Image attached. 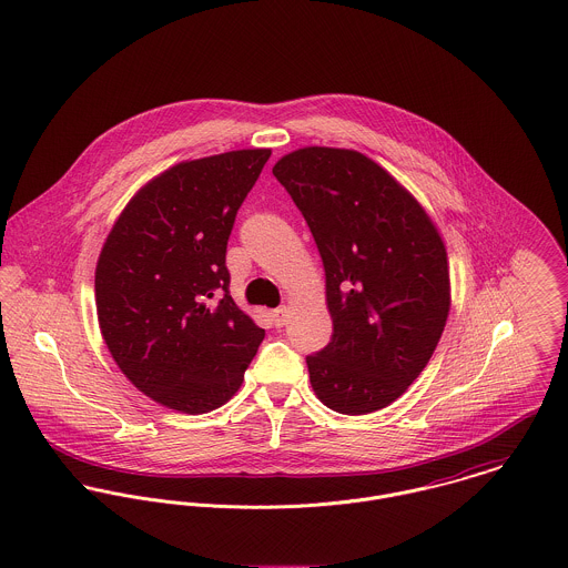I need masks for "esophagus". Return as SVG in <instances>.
<instances>
[{
  "mask_svg": "<svg viewBox=\"0 0 568 568\" xmlns=\"http://www.w3.org/2000/svg\"><path fill=\"white\" fill-rule=\"evenodd\" d=\"M271 317H273V324L277 325V327H282V325H286L288 317H291V308H288V306H280V308H275V311L271 313Z\"/></svg>",
  "mask_w": 568,
  "mask_h": 568,
  "instance_id": "esophagus-1",
  "label": "esophagus"
}]
</instances>
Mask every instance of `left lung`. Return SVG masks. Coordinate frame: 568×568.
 Returning <instances> with one entry per match:
<instances>
[{
  "instance_id": "left-lung-1",
  "label": "left lung",
  "mask_w": 568,
  "mask_h": 568,
  "mask_svg": "<svg viewBox=\"0 0 568 568\" xmlns=\"http://www.w3.org/2000/svg\"><path fill=\"white\" fill-rule=\"evenodd\" d=\"M324 260L332 338L306 356L327 408L392 405L430 361L450 311L446 246L424 207L378 163L308 146L273 165Z\"/></svg>"
}]
</instances>
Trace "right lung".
Listing matches in <instances>:
<instances>
[{"label": "right lung", "mask_w": 568, "mask_h": 568, "mask_svg": "<svg viewBox=\"0 0 568 568\" xmlns=\"http://www.w3.org/2000/svg\"><path fill=\"white\" fill-rule=\"evenodd\" d=\"M268 149L181 162L124 207L95 266L102 338L155 403L199 415L243 385L264 329L230 295L227 241Z\"/></svg>", "instance_id": "right-lung-1"}]
</instances>
